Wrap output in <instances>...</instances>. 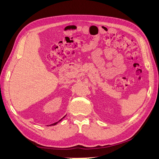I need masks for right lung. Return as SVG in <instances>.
Segmentation results:
<instances>
[{
	"label": "right lung",
	"mask_w": 159,
	"mask_h": 159,
	"mask_svg": "<svg viewBox=\"0 0 159 159\" xmlns=\"http://www.w3.org/2000/svg\"><path fill=\"white\" fill-rule=\"evenodd\" d=\"M65 117H63L62 118V119H61V120H60L58 121V122H55V123H53V124H52V125H51L50 126H53V125H57V123H58L59 122H60V121H61V120H62L63 119V118H64Z\"/></svg>",
	"instance_id": "1"
}]
</instances>
